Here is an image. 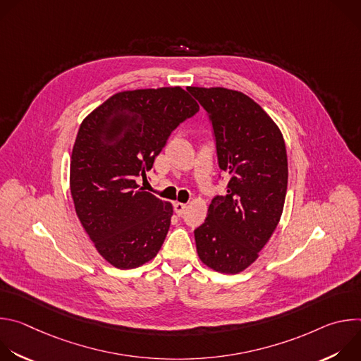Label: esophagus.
Wrapping results in <instances>:
<instances>
[{
    "mask_svg": "<svg viewBox=\"0 0 361 361\" xmlns=\"http://www.w3.org/2000/svg\"><path fill=\"white\" fill-rule=\"evenodd\" d=\"M185 209H187V204L185 202H176L174 204V210H176V213H177V216H183L184 214V212H185Z\"/></svg>",
    "mask_w": 361,
    "mask_h": 361,
    "instance_id": "esophagus-1",
    "label": "esophagus"
}]
</instances>
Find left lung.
Returning a JSON list of instances; mask_svg holds the SVG:
<instances>
[{
  "label": "left lung",
  "instance_id": "1",
  "mask_svg": "<svg viewBox=\"0 0 361 361\" xmlns=\"http://www.w3.org/2000/svg\"><path fill=\"white\" fill-rule=\"evenodd\" d=\"M209 113L227 192L209 205L194 230L200 260L214 271L238 274L250 267L281 219L288 164L283 134L273 118L241 91L190 87Z\"/></svg>",
  "mask_w": 361,
  "mask_h": 361
}]
</instances>
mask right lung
Listing matches in <instances>:
<instances>
[{
  "label": "right lung",
  "mask_w": 361,
  "mask_h": 361,
  "mask_svg": "<svg viewBox=\"0 0 361 361\" xmlns=\"http://www.w3.org/2000/svg\"><path fill=\"white\" fill-rule=\"evenodd\" d=\"M198 111L181 87L120 91L81 123L70 161L77 217L111 266L140 267L160 251L173 204L144 191L145 178L170 134Z\"/></svg>",
  "instance_id": "obj_1"
}]
</instances>
